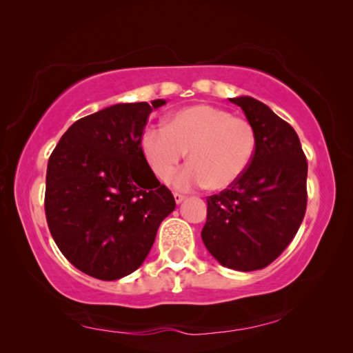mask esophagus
I'll list each match as a JSON object with an SVG mask.
<instances>
[{"label":"esophagus","mask_w":353,"mask_h":353,"mask_svg":"<svg viewBox=\"0 0 353 353\" xmlns=\"http://www.w3.org/2000/svg\"><path fill=\"white\" fill-rule=\"evenodd\" d=\"M183 199H185V194H182V193H174V201H176L177 204H181Z\"/></svg>","instance_id":"1"}]
</instances>
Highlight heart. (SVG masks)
Here are the masks:
<instances>
[{
  "label": "heart",
  "instance_id": "b5f03b06",
  "mask_svg": "<svg viewBox=\"0 0 353 353\" xmlns=\"http://www.w3.org/2000/svg\"><path fill=\"white\" fill-rule=\"evenodd\" d=\"M141 149L159 181H170L187 154L190 165L174 177L176 187L225 190L243 176L253 160L256 133L245 117L198 103L177 110L165 127L146 128Z\"/></svg>",
  "mask_w": 353,
  "mask_h": 353
}]
</instances>
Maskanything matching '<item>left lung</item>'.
I'll use <instances>...</instances> for the list:
<instances>
[{"instance_id":"obj_1","label":"left lung","mask_w":353,"mask_h":353,"mask_svg":"<svg viewBox=\"0 0 353 353\" xmlns=\"http://www.w3.org/2000/svg\"><path fill=\"white\" fill-rule=\"evenodd\" d=\"M229 100L253 125L256 149L243 176L207 198L201 237L223 267L261 270L288 248L303 221L307 161L294 128L265 103L247 96Z\"/></svg>"}]
</instances>
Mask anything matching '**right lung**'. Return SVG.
Segmentation results:
<instances>
[{
    "label": "right lung",
    "mask_w": 353,
    "mask_h": 353,
    "mask_svg": "<svg viewBox=\"0 0 353 353\" xmlns=\"http://www.w3.org/2000/svg\"><path fill=\"white\" fill-rule=\"evenodd\" d=\"M165 103H117L81 117L50 155L48 229L65 259L89 276L113 281L135 272L174 210L141 149L149 114Z\"/></svg>",
    "instance_id": "1"
}]
</instances>
